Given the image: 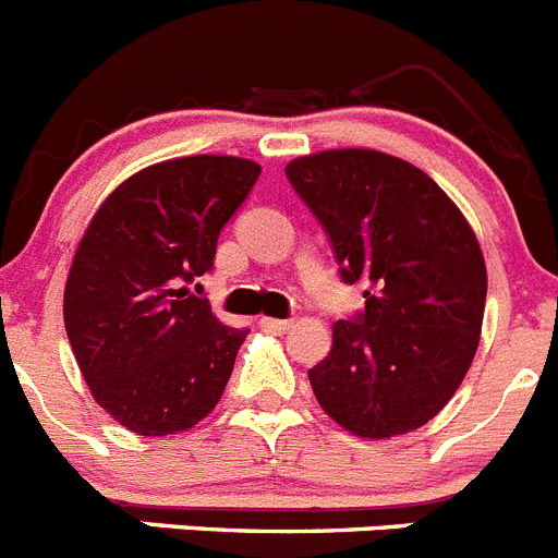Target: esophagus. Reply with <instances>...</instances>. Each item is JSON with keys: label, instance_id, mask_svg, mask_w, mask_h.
I'll return each instance as SVG.
<instances>
[{"label": "esophagus", "instance_id": "1", "mask_svg": "<svg viewBox=\"0 0 558 558\" xmlns=\"http://www.w3.org/2000/svg\"><path fill=\"white\" fill-rule=\"evenodd\" d=\"M259 326H263L265 331H270V335H284V331L293 329V320H282V318H263V320H259Z\"/></svg>", "mask_w": 558, "mask_h": 558}]
</instances>
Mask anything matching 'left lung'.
Masks as SVG:
<instances>
[{"mask_svg":"<svg viewBox=\"0 0 558 558\" xmlns=\"http://www.w3.org/2000/svg\"><path fill=\"white\" fill-rule=\"evenodd\" d=\"M288 179L329 232L342 279L365 282L360 324L337 320L310 371L326 415L362 439L426 426L482 340L487 265L462 209L428 173L376 149H326Z\"/></svg>","mask_w":558,"mask_h":558,"instance_id":"obj_1","label":"left lung"}]
</instances>
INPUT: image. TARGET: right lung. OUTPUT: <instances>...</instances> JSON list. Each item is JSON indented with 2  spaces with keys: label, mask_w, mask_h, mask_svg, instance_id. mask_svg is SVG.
<instances>
[{
  "label": "right lung",
  "mask_w": 558,
  "mask_h": 558,
  "mask_svg": "<svg viewBox=\"0 0 558 558\" xmlns=\"http://www.w3.org/2000/svg\"><path fill=\"white\" fill-rule=\"evenodd\" d=\"M263 168L245 157L162 160L124 179L90 218L63 293L82 379L141 437L187 432L216 409L248 329L187 282L213 268L218 234Z\"/></svg>",
  "instance_id": "obj_1"
}]
</instances>
